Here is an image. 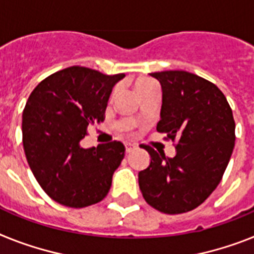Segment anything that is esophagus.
Wrapping results in <instances>:
<instances>
[{
  "instance_id": "1",
  "label": "esophagus",
  "mask_w": 254,
  "mask_h": 254,
  "mask_svg": "<svg viewBox=\"0 0 254 254\" xmlns=\"http://www.w3.org/2000/svg\"><path fill=\"white\" fill-rule=\"evenodd\" d=\"M137 147L138 146L135 143H131V142H127V143H125V151H127V152L129 153V152H131V151L135 150Z\"/></svg>"
}]
</instances>
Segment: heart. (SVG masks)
<instances>
[{
	"label": "heart",
	"instance_id": "heart-1",
	"mask_svg": "<svg viewBox=\"0 0 254 254\" xmlns=\"http://www.w3.org/2000/svg\"><path fill=\"white\" fill-rule=\"evenodd\" d=\"M150 86H153V82L150 80H146V78H140V80H138L137 82H135V85H134L135 91L142 90V89H146V87H150Z\"/></svg>",
	"mask_w": 254,
	"mask_h": 254
}]
</instances>
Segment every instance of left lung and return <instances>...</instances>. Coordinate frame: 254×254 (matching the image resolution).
I'll return each instance as SVG.
<instances>
[{"instance_id": "left-lung-1", "label": "left lung", "mask_w": 254, "mask_h": 254, "mask_svg": "<svg viewBox=\"0 0 254 254\" xmlns=\"http://www.w3.org/2000/svg\"><path fill=\"white\" fill-rule=\"evenodd\" d=\"M161 85L157 131L177 140L167 157L150 146V165L138 173L144 200L152 208L180 214L203 204L221 182L235 143V121L214 84L186 71L150 73Z\"/></svg>"}]
</instances>
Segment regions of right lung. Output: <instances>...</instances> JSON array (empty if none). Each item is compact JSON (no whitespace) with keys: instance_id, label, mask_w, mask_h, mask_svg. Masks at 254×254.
<instances>
[{"instance_id":"1","label":"right lung","mask_w":254,"mask_h":254,"mask_svg":"<svg viewBox=\"0 0 254 254\" xmlns=\"http://www.w3.org/2000/svg\"><path fill=\"white\" fill-rule=\"evenodd\" d=\"M124 73L69 67L41 81L23 111V147L32 173L62 205L84 208L106 197L121 164V142L84 148L87 125L102 123L108 99Z\"/></svg>"}]
</instances>
